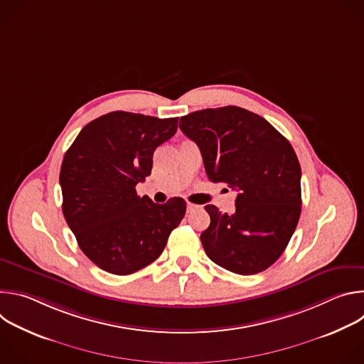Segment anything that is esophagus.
I'll return each instance as SVG.
<instances>
[{
  "instance_id": "34e87169",
  "label": "esophagus",
  "mask_w": 364,
  "mask_h": 364,
  "mask_svg": "<svg viewBox=\"0 0 364 364\" xmlns=\"http://www.w3.org/2000/svg\"><path fill=\"white\" fill-rule=\"evenodd\" d=\"M197 204H193V203H187V212H193L197 209Z\"/></svg>"
}]
</instances>
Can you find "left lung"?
I'll use <instances>...</instances> for the list:
<instances>
[{"mask_svg":"<svg viewBox=\"0 0 364 364\" xmlns=\"http://www.w3.org/2000/svg\"><path fill=\"white\" fill-rule=\"evenodd\" d=\"M200 148L205 174L237 191L236 212L204 209L210 226L200 239L215 264L253 275L285 250L301 215V167L289 141L267 119L239 107L203 109L180 118Z\"/></svg>","mask_w":364,"mask_h":364,"instance_id":"left-lung-1","label":"left lung"}]
</instances>
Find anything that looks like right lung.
<instances>
[{
  "label": "right lung",
  "instance_id": "1",
  "mask_svg": "<svg viewBox=\"0 0 364 364\" xmlns=\"http://www.w3.org/2000/svg\"><path fill=\"white\" fill-rule=\"evenodd\" d=\"M178 118L115 111L89 122L60 168L63 215L82 252L100 269L134 274L157 259L186 215V201L139 197L152 155L177 131Z\"/></svg>",
  "mask_w": 364,
  "mask_h": 364
}]
</instances>
